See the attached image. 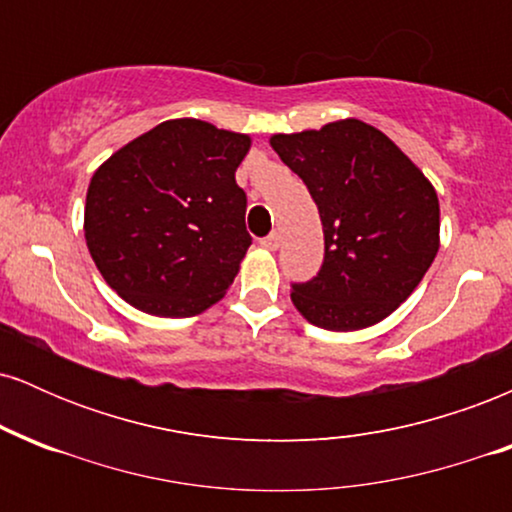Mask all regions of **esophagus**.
Here are the masks:
<instances>
[{
  "label": "esophagus",
  "mask_w": 512,
  "mask_h": 512,
  "mask_svg": "<svg viewBox=\"0 0 512 512\" xmlns=\"http://www.w3.org/2000/svg\"><path fill=\"white\" fill-rule=\"evenodd\" d=\"M260 245L264 250H276L279 248V233H269L267 238L260 240Z\"/></svg>",
  "instance_id": "1"
}]
</instances>
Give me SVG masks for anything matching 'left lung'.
Segmentation results:
<instances>
[{"mask_svg":"<svg viewBox=\"0 0 512 512\" xmlns=\"http://www.w3.org/2000/svg\"><path fill=\"white\" fill-rule=\"evenodd\" d=\"M272 149L308 187L325 233V262L291 301L305 320L354 332L395 313L440 245L433 185L399 146L366 122L274 134Z\"/></svg>","mask_w":512,"mask_h":512,"instance_id":"1","label":"left lung"}]
</instances>
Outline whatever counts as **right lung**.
<instances>
[{
    "instance_id": "obj_1",
    "label": "right lung",
    "mask_w": 512,
    "mask_h": 512,
    "mask_svg": "<svg viewBox=\"0 0 512 512\" xmlns=\"http://www.w3.org/2000/svg\"><path fill=\"white\" fill-rule=\"evenodd\" d=\"M248 134L182 117L132 139L93 173L84 236L129 305L192 317L226 296L252 238L236 170Z\"/></svg>"
}]
</instances>
